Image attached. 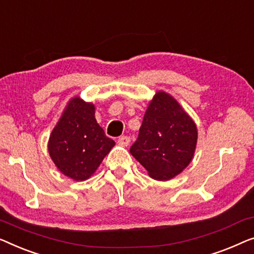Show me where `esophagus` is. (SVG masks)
Listing matches in <instances>:
<instances>
[{
    "label": "esophagus",
    "instance_id": "obj_1",
    "mask_svg": "<svg viewBox=\"0 0 254 254\" xmlns=\"http://www.w3.org/2000/svg\"><path fill=\"white\" fill-rule=\"evenodd\" d=\"M117 142H119V145L121 146H127L130 144V137H127V135H121Z\"/></svg>",
    "mask_w": 254,
    "mask_h": 254
}]
</instances>
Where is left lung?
<instances>
[{"label":"left lung","instance_id":"obj_1","mask_svg":"<svg viewBox=\"0 0 254 254\" xmlns=\"http://www.w3.org/2000/svg\"><path fill=\"white\" fill-rule=\"evenodd\" d=\"M197 139L193 120L176 99L159 91L149 102L130 153L152 178L168 181L191 162Z\"/></svg>","mask_w":254,"mask_h":254}]
</instances>
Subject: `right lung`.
<instances>
[{
	"mask_svg": "<svg viewBox=\"0 0 254 254\" xmlns=\"http://www.w3.org/2000/svg\"><path fill=\"white\" fill-rule=\"evenodd\" d=\"M95 107L74 96L53 128L48 140L49 155L59 170L73 181L90 178L115 141L96 123Z\"/></svg>",
	"mask_w": 254,
	"mask_h": 254,
	"instance_id": "right-lung-1",
	"label": "right lung"
}]
</instances>
